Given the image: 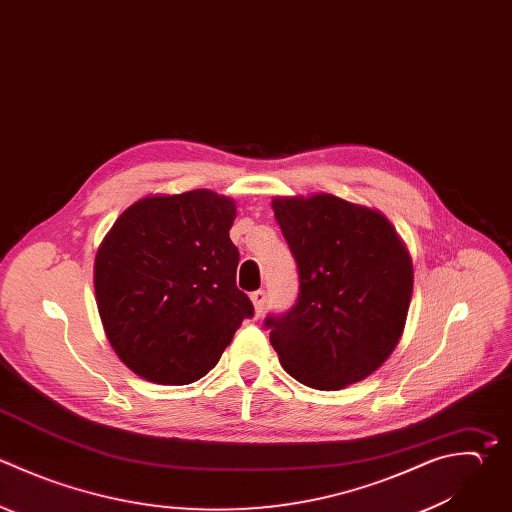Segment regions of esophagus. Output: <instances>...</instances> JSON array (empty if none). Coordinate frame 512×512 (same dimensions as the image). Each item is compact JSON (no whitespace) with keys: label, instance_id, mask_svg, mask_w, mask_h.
Returning a JSON list of instances; mask_svg holds the SVG:
<instances>
[{"label":"esophagus","instance_id":"1","mask_svg":"<svg viewBox=\"0 0 512 512\" xmlns=\"http://www.w3.org/2000/svg\"><path fill=\"white\" fill-rule=\"evenodd\" d=\"M252 302H254V310H256V314L260 316L262 314V310H264V304H266V292L260 288V290H256V292H252Z\"/></svg>","mask_w":512,"mask_h":512}]
</instances>
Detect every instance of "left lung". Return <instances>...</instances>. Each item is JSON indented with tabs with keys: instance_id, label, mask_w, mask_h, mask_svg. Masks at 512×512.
Listing matches in <instances>:
<instances>
[{
	"instance_id": "left-lung-1",
	"label": "left lung",
	"mask_w": 512,
	"mask_h": 512,
	"mask_svg": "<svg viewBox=\"0 0 512 512\" xmlns=\"http://www.w3.org/2000/svg\"><path fill=\"white\" fill-rule=\"evenodd\" d=\"M296 260L298 298L264 328L284 370L318 390L372 374L396 348L412 298V262L390 222L330 194L272 200Z\"/></svg>"
}]
</instances>
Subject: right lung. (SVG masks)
<instances>
[{"instance_id":"obj_1","label":"right lung","mask_w":512,"mask_h":512,"mask_svg":"<svg viewBox=\"0 0 512 512\" xmlns=\"http://www.w3.org/2000/svg\"><path fill=\"white\" fill-rule=\"evenodd\" d=\"M234 202L210 190L132 204L104 238L94 270L108 340L138 376L190 384L220 360L250 298L236 286Z\"/></svg>"}]
</instances>
